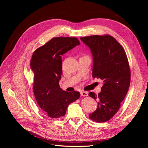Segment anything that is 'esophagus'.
<instances>
[{"label":"esophagus","instance_id":"obj_1","mask_svg":"<svg viewBox=\"0 0 148 148\" xmlns=\"http://www.w3.org/2000/svg\"><path fill=\"white\" fill-rule=\"evenodd\" d=\"M81 96H88V93L87 92H86V91H83L81 92Z\"/></svg>","mask_w":148,"mask_h":148}]
</instances>
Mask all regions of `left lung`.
Listing matches in <instances>:
<instances>
[{"instance_id": "left-lung-1", "label": "left lung", "mask_w": 148, "mask_h": 148, "mask_svg": "<svg viewBox=\"0 0 148 148\" xmlns=\"http://www.w3.org/2000/svg\"><path fill=\"white\" fill-rule=\"evenodd\" d=\"M80 39L92 52V77L104 82L97 95L89 93V96L98 101L97 109L89 117L97 122H105L117 114L130 87L131 72L127 56L123 47L109 34Z\"/></svg>"}]
</instances>
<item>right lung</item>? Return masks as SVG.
I'll return each instance as SVG.
<instances>
[{
	"instance_id": "right-lung-1",
	"label": "right lung",
	"mask_w": 148,
	"mask_h": 148,
	"mask_svg": "<svg viewBox=\"0 0 148 148\" xmlns=\"http://www.w3.org/2000/svg\"><path fill=\"white\" fill-rule=\"evenodd\" d=\"M79 44L76 38H53L33 53L30 66L34 74L33 92L40 108L49 117H63L68 106L80 97L78 91H63L59 83L62 71L61 56Z\"/></svg>"
}]
</instances>
